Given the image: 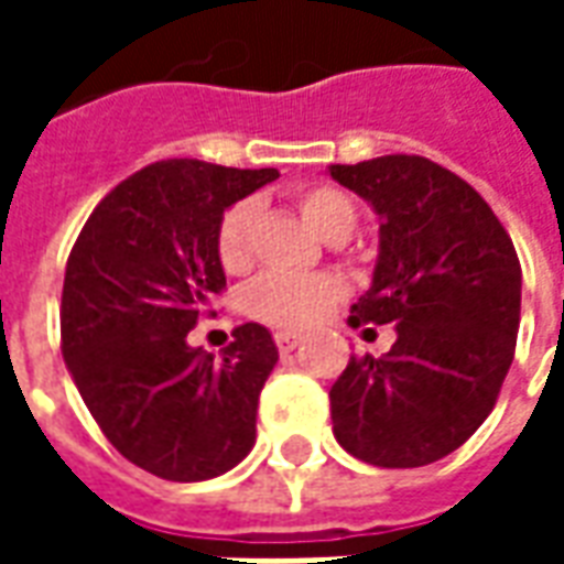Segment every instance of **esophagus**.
<instances>
[{
  "label": "esophagus",
  "mask_w": 564,
  "mask_h": 564,
  "mask_svg": "<svg viewBox=\"0 0 564 564\" xmlns=\"http://www.w3.org/2000/svg\"><path fill=\"white\" fill-rule=\"evenodd\" d=\"M299 341H302V335H299V332H274V344H278V350H281V354L295 350Z\"/></svg>",
  "instance_id": "obj_1"
}]
</instances>
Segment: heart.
<instances>
[{
    "label": "heart",
    "instance_id": "heart-1",
    "mask_svg": "<svg viewBox=\"0 0 564 564\" xmlns=\"http://www.w3.org/2000/svg\"><path fill=\"white\" fill-rule=\"evenodd\" d=\"M299 214L326 241H344L356 226L354 198L332 184H307L293 193ZM257 202L241 198L223 210L217 223V259L229 274H245L253 265ZM347 293L335 274H265L247 293V314L274 329H307Z\"/></svg>",
    "mask_w": 564,
    "mask_h": 564
}]
</instances>
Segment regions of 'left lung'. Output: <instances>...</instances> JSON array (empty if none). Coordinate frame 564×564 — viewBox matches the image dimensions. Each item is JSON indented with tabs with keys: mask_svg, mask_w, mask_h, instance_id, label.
<instances>
[{
	"mask_svg": "<svg viewBox=\"0 0 564 564\" xmlns=\"http://www.w3.org/2000/svg\"><path fill=\"white\" fill-rule=\"evenodd\" d=\"M380 217L375 281L354 323H395L387 356H350L332 432L378 468L444 459L496 408L517 350L522 271L484 196L444 165L392 153L329 165Z\"/></svg>",
	"mask_w": 564,
	"mask_h": 564,
	"instance_id": "1",
	"label": "left lung"
}]
</instances>
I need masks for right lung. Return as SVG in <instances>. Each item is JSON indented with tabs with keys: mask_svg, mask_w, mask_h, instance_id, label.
<instances>
[{
	"mask_svg": "<svg viewBox=\"0 0 564 564\" xmlns=\"http://www.w3.org/2000/svg\"><path fill=\"white\" fill-rule=\"evenodd\" d=\"M274 177L278 169L153 162L96 205L68 253V375L117 453L162 480H210L257 441L259 392L278 362L271 332L238 326L220 359L189 347L186 332L226 286L223 210Z\"/></svg>",
	"mask_w": 564,
	"mask_h": 564,
	"instance_id": "1",
	"label": "right lung"
}]
</instances>
